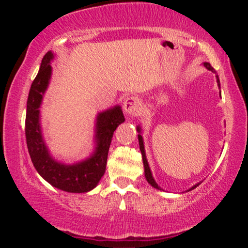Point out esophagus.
<instances>
[{
  "mask_svg": "<svg viewBox=\"0 0 248 248\" xmlns=\"http://www.w3.org/2000/svg\"><path fill=\"white\" fill-rule=\"evenodd\" d=\"M123 108L127 115H138L141 110V100L134 96L127 97L124 100Z\"/></svg>",
  "mask_w": 248,
  "mask_h": 248,
  "instance_id": "obj_1",
  "label": "esophagus"
}]
</instances>
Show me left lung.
<instances>
[{"instance_id": "8db88e82", "label": "left lung", "mask_w": 248, "mask_h": 248, "mask_svg": "<svg viewBox=\"0 0 248 248\" xmlns=\"http://www.w3.org/2000/svg\"><path fill=\"white\" fill-rule=\"evenodd\" d=\"M203 65H204L206 69H208L209 71H211V72H213V73H217L216 72V70L213 69V67L210 65V63H203ZM217 77V83H218V86H219V88H220V81H219V77L218 76H216ZM137 130H138V132L139 133H140L141 132V127L140 126H138L137 127ZM138 138H139V145H140V150H141V154H142V160H143V166H144V175H145V178H147V181H148V183L149 184H150L152 187H155V188H157V189H160L161 191V188L159 187L158 186V184L157 183H155V181L154 179V177H152V174H151V170H150V167H149V164H148V160H147V157H145V151H144V144H143V139H142V135L141 134H139L138 135ZM200 185V183H198V184H195L194 186H192L191 188L188 189V191H192V189H194L195 187H198V186Z\"/></svg>"}]
</instances>
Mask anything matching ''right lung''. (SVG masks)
I'll return each instance as SVG.
<instances>
[{"instance_id":"right-lung-1","label":"right lung","mask_w":248,"mask_h":248,"mask_svg":"<svg viewBox=\"0 0 248 248\" xmlns=\"http://www.w3.org/2000/svg\"><path fill=\"white\" fill-rule=\"evenodd\" d=\"M54 54L43 57L38 74L32 81L27 100L26 140L27 147L38 174L54 187L69 193H86L97 186L106 170L107 155L111 138L118 125L125 121L121 106H114L98 114L96 120V149L86 160L73 165L56 161L50 155L44 141L40 126V105L52 77Z\"/></svg>"}]
</instances>
